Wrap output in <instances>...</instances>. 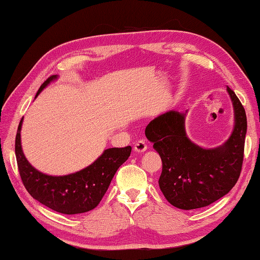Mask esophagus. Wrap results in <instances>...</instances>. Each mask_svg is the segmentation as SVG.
I'll use <instances>...</instances> for the list:
<instances>
[{"instance_id": "1", "label": "esophagus", "mask_w": 260, "mask_h": 260, "mask_svg": "<svg viewBox=\"0 0 260 260\" xmlns=\"http://www.w3.org/2000/svg\"><path fill=\"white\" fill-rule=\"evenodd\" d=\"M147 150V144L145 140H138L135 144V151L144 152Z\"/></svg>"}]
</instances>
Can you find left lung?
<instances>
[{"instance_id": "left-lung-1", "label": "left lung", "mask_w": 260, "mask_h": 260, "mask_svg": "<svg viewBox=\"0 0 260 260\" xmlns=\"http://www.w3.org/2000/svg\"><path fill=\"white\" fill-rule=\"evenodd\" d=\"M235 109V129L223 146L203 149L186 137L185 113L169 111L146 128L147 139L161 158L159 187L169 203L182 210L204 208L224 197L240 176L247 116L236 93L228 87Z\"/></svg>"}]
</instances>
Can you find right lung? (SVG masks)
<instances>
[{"instance_id": "add662e5", "label": "right lung", "mask_w": 260, "mask_h": 260, "mask_svg": "<svg viewBox=\"0 0 260 260\" xmlns=\"http://www.w3.org/2000/svg\"><path fill=\"white\" fill-rule=\"evenodd\" d=\"M56 76L47 78L36 96ZM20 121L15 137V156L19 173L29 194L49 209L63 214H78L96 208L118 168L128 159L131 147L109 148L92 165L66 176H49L30 165L21 148Z\"/></svg>"}]
</instances>
